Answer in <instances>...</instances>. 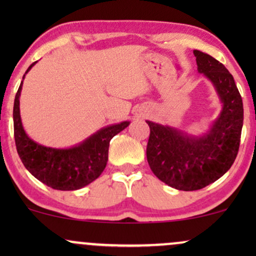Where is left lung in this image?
Returning <instances> with one entry per match:
<instances>
[{
  "label": "left lung",
  "instance_id": "obj_1",
  "mask_svg": "<svg viewBox=\"0 0 256 256\" xmlns=\"http://www.w3.org/2000/svg\"><path fill=\"white\" fill-rule=\"evenodd\" d=\"M198 71L212 83L222 110L201 134L146 120L150 128L146 160L161 182L183 192L214 183L230 170L240 148L243 102L234 79L218 60L194 50Z\"/></svg>",
  "mask_w": 256,
  "mask_h": 256
}]
</instances>
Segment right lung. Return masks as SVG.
Wrapping results in <instances>:
<instances>
[{"label":"right lung","instance_id":"add662e5","mask_svg":"<svg viewBox=\"0 0 256 256\" xmlns=\"http://www.w3.org/2000/svg\"><path fill=\"white\" fill-rule=\"evenodd\" d=\"M30 64L28 73L34 64ZM22 80L14 100V138L18 154L28 172L55 190H78L92 183L104 172L108 161L110 142L128 128L130 122L107 125L70 148H52L34 142L28 137L20 116V95Z\"/></svg>","mask_w":256,"mask_h":256}]
</instances>
